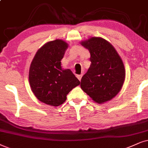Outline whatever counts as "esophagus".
<instances>
[{
	"instance_id": "esophagus-1",
	"label": "esophagus",
	"mask_w": 148,
	"mask_h": 148,
	"mask_svg": "<svg viewBox=\"0 0 148 148\" xmlns=\"http://www.w3.org/2000/svg\"><path fill=\"white\" fill-rule=\"evenodd\" d=\"M82 76H83V74H78V75H76V77L78 78V79L80 80H81V78H82Z\"/></svg>"
}]
</instances>
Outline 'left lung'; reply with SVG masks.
Wrapping results in <instances>:
<instances>
[{"mask_svg": "<svg viewBox=\"0 0 148 148\" xmlns=\"http://www.w3.org/2000/svg\"><path fill=\"white\" fill-rule=\"evenodd\" d=\"M90 52L91 65L80 80V87L92 100L103 104L117 95L124 85V63L113 45L100 37L80 42Z\"/></svg>", "mask_w": 148, "mask_h": 148, "instance_id": "8db88e82", "label": "left lung"}]
</instances>
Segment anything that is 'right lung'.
I'll use <instances>...</instances> for the list:
<instances>
[{"instance_id":"add662e5","label":"right lung","mask_w":148,"mask_h":148,"mask_svg":"<svg viewBox=\"0 0 148 148\" xmlns=\"http://www.w3.org/2000/svg\"><path fill=\"white\" fill-rule=\"evenodd\" d=\"M68 44L62 40L46 43L37 50L31 63L29 85L40 102L58 106L66 100L69 92L80 85L70 69H63L61 59Z\"/></svg>"}]
</instances>
